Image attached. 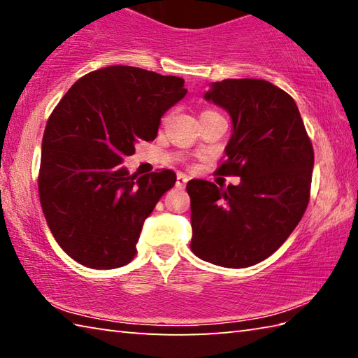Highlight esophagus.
<instances>
[{
    "label": "esophagus",
    "instance_id": "34e87169",
    "mask_svg": "<svg viewBox=\"0 0 358 358\" xmlns=\"http://www.w3.org/2000/svg\"><path fill=\"white\" fill-rule=\"evenodd\" d=\"M186 183H187V177H186V175L178 173V177H177V187H185Z\"/></svg>",
    "mask_w": 358,
    "mask_h": 358
}]
</instances>
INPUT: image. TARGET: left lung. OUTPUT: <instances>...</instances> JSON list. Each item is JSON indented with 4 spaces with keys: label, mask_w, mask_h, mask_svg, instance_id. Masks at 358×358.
Listing matches in <instances>:
<instances>
[{
    "label": "left lung",
    "mask_w": 358,
    "mask_h": 358,
    "mask_svg": "<svg viewBox=\"0 0 358 358\" xmlns=\"http://www.w3.org/2000/svg\"><path fill=\"white\" fill-rule=\"evenodd\" d=\"M203 99L230 115L227 161L217 173L237 175L226 191L191 180V250L210 264L245 268L262 262L300 222L310 201L314 151L299 107L260 78L210 83Z\"/></svg>",
    "instance_id": "obj_1"
}]
</instances>
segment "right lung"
Returning a JSON list of instances; mask_svg holds the SVG:
<instances>
[{
    "label": "right lung",
    "mask_w": 358,
    "mask_h": 358,
    "mask_svg": "<svg viewBox=\"0 0 358 358\" xmlns=\"http://www.w3.org/2000/svg\"><path fill=\"white\" fill-rule=\"evenodd\" d=\"M185 80L132 66H108L72 85L42 137L39 199L62 250L88 268L131 262L143 222L173 187L161 171L136 180L124 157L155 141L161 118L185 98Z\"/></svg>",
    "instance_id": "right-lung-1"
}]
</instances>
